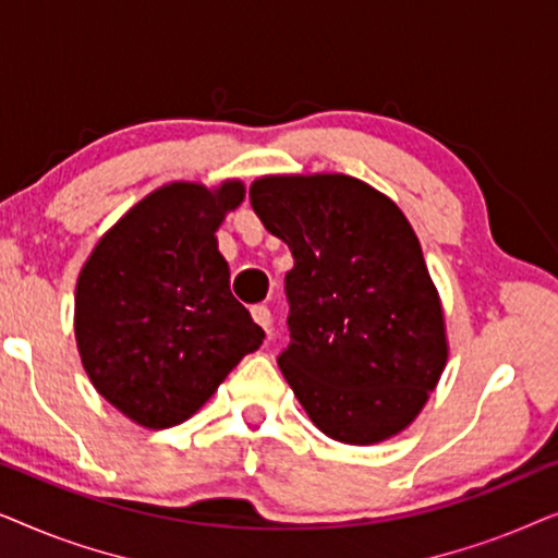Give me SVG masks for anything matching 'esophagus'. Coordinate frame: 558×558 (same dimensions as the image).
<instances>
[{
	"mask_svg": "<svg viewBox=\"0 0 558 558\" xmlns=\"http://www.w3.org/2000/svg\"><path fill=\"white\" fill-rule=\"evenodd\" d=\"M251 317H254V323L262 327V330H266L269 332L271 330V312H269V307H264V304H258V307H254L251 310Z\"/></svg>",
	"mask_w": 558,
	"mask_h": 558,
	"instance_id": "34e87169",
	"label": "esophagus"
}]
</instances>
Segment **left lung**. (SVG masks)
<instances>
[{
	"mask_svg": "<svg viewBox=\"0 0 558 558\" xmlns=\"http://www.w3.org/2000/svg\"><path fill=\"white\" fill-rule=\"evenodd\" d=\"M248 197L294 256L279 368L312 424L345 445L407 429L447 363L441 302L407 216L348 174H269Z\"/></svg>",
	"mask_w": 558,
	"mask_h": 558,
	"instance_id": "left-lung-1",
	"label": "left lung"
}]
</instances>
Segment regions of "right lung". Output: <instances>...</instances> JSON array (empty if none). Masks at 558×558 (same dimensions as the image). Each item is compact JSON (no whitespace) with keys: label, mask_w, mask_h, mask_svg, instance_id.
Wrapping results in <instances>:
<instances>
[{"label":"right lung","mask_w":558,"mask_h":558,"mask_svg":"<svg viewBox=\"0 0 558 558\" xmlns=\"http://www.w3.org/2000/svg\"><path fill=\"white\" fill-rule=\"evenodd\" d=\"M243 182H172L96 243L75 287V340L90 384L149 429L182 424L264 330L231 294L216 231Z\"/></svg>","instance_id":"obj_1"}]
</instances>
